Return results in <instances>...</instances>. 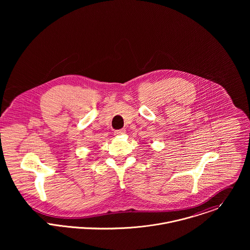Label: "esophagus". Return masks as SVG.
I'll list each match as a JSON object with an SVG mask.
<instances>
[{
	"label": "esophagus",
	"mask_w": 250,
	"mask_h": 250,
	"mask_svg": "<svg viewBox=\"0 0 250 250\" xmlns=\"http://www.w3.org/2000/svg\"><path fill=\"white\" fill-rule=\"evenodd\" d=\"M126 133L125 130H117L114 132V135L115 136H121V135H124Z\"/></svg>",
	"instance_id": "obj_1"
}]
</instances>
